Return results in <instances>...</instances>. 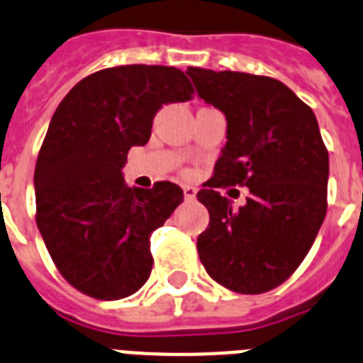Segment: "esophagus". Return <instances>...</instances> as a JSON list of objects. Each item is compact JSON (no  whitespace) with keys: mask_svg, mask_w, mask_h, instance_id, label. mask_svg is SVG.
Wrapping results in <instances>:
<instances>
[{"mask_svg":"<svg viewBox=\"0 0 363 363\" xmlns=\"http://www.w3.org/2000/svg\"><path fill=\"white\" fill-rule=\"evenodd\" d=\"M182 191H184L186 201H194L195 195H197V188H195V186H190V184L182 186Z\"/></svg>","mask_w":363,"mask_h":363,"instance_id":"obj_1","label":"esophagus"}]
</instances>
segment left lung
<instances>
[{
	"label": "left lung",
	"instance_id": "left-lung-1",
	"mask_svg": "<svg viewBox=\"0 0 363 363\" xmlns=\"http://www.w3.org/2000/svg\"><path fill=\"white\" fill-rule=\"evenodd\" d=\"M206 104L226 116V144L197 199L210 223L197 238L206 272L239 294L286 281L313 247L327 213L329 151L313 109L276 78L188 67ZM247 185L239 208L219 187Z\"/></svg>",
	"mask_w": 363,
	"mask_h": 363
}]
</instances>
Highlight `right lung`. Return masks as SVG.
<instances>
[{
  "instance_id": "1",
  "label": "right lung",
  "mask_w": 363,
  "mask_h": 363,
  "mask_svg": "<svg viewBox=\"0 0 363 363\" xmlns=\"http://www.w3.org/2000/svg\"><path fill=\"white\" fill-rule=\"evenodd\" d=\"M191 94L181 69L121 65L86 77L60 102L34 169L36 225L77 291L113 301L147 281L151 234L184 195L168 181L129 188L122 168L150 140L160 107Z\"/></svg>"
}]
</instances>
